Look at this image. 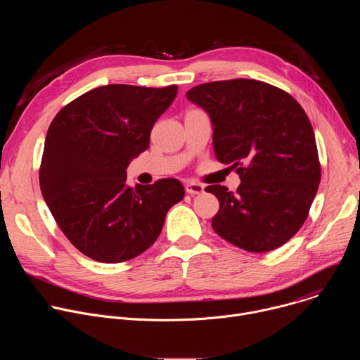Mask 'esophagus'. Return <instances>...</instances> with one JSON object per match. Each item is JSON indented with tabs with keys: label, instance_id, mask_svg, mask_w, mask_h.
<instances>
[{
	"label": "esophagus",
	"instance_id": "esophagus-1",
	"mask_svg": "<svg viewBox=\"0 0 360 360\" xmlns=\"http://www.w3.org/2000/svg\"><path fill=\"white\" fill-rule=\"evenodd\" d=\"M185 191L191 195H196V193H202L203 192V185L196 184V182H186L185 184Z\"/></svg>",
	"mask_w": 360,
	"mask_h": 360
}]
</instances>
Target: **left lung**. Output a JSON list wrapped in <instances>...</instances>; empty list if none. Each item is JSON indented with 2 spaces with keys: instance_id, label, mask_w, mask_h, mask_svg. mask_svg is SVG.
I'll return each mask as SVG.
<instances>
[{
  "instance_id": "1",
  "label": "left lung",
  "mask_w": 360,
  "mask_h": 360,
  "mask_svg": "<svg viewBox=\"0 0 360 360\" xmlns=\"http://www.w3.org/2000/svg\"><path fill=\"white\" fill-rule=\"evenodd\" d=\"M186 98L210 114L215 155L242 181L236 192L205 188L219 200L214 231L248 252L282 246L309 215L321 182L306 112L283 89L246 78L200 84Z\"/></svg>"
}]
</instances>
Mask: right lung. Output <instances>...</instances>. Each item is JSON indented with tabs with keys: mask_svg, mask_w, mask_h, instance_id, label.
Segmentation results:
<instances>
[{
	"mask_svg": "<svg viewBox=\"0 0 360 360\" xmlns=\"http://www.w3.org/2000/svg\"><path fill=\"white\" fill-rule=\"evenodd\" d=\"M176 85L111 84L65 105L51 122L39 167L42 196L68 240L88 258L118 264L145 252L185 191L175 178L127 184L132 158L169 108Z\"/></svg>",
	"mask_w": 360,
	"mask_h": 360,
	"instance_id": "right-lung-1",
	"label": "right lung"
}]
</instances>
